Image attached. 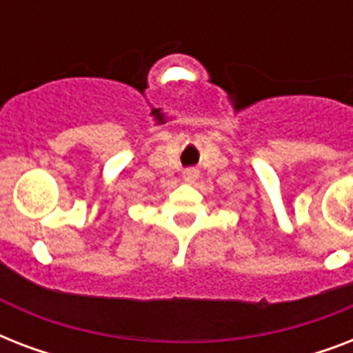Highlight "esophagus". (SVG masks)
Segmentation results:
<instances>
[{
    "label": "esophagus",
    "mask_w": 353,
    "mask_h": 353,
    "mask_svg": "<svg viewBox=\"0 0 353 353\" xmlns=\"http://www.w3.org/2000/svg\"><path fill=\"white\" fill-rule=\"evenodd\" d=\"M198 177H199V170H196V168H185V170H183V179H185L187 183H194Z\"/></svg>",
    "instance_id": "34e87169"
}]
</instances>
